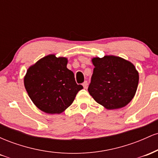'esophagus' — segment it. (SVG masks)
<instances>
[{
  "mask_svg": "<svg viewBox=\"0 0 158 158\" xmlns=\"http://www.w3.org/2000/svg\"><path fill=\"white\" fill-rule=\"evenodd\" d=\"M82 85L83 87H84V88H87V87H88V81H85L84 82L82 83Z\"/></svg>",
  "mask_w": 158,
  "mask_h": 158,
  "instance_id": "1",
  "label": "esophagus"
}]
</instances>
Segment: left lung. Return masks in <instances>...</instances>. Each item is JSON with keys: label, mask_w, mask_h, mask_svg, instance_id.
Wrapping results in <instances>:
<instances>
[{"label": "left lung", "mask_w": 158, "mask_h": 158, "mask_svg": "<svg viewBox=\"0 0 158 158\" xmlns=\"http://www.w3.org/2000/svg\"><path fill=\"white\" fill-rule=\"evenodd\" d=\"M88 90L94 100L107 109H117L131 102L137 90L139 74L133 64L120 57L94 58Z\"/></svg>", "instance_id": "left-lung-1"}]
</instances>
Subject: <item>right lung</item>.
I'll return each instance as SVG.
<instances>
[{"label": "right lung", "instance_id": "1", "mask_svg": "<svg viewBox=\"0 0 158 158\" xmlns=\"http://www.w3.org/2000/svg\"><path fill=\"white\" fill-rule=\"evenodd\" d=\"M66 58L49 55L32 65L24 77V86L31 100L48 114H60L73 102L83 88L77 85Z\"/></svg>", "mask_w": 158, "mask_h": 158}]
</instances>
